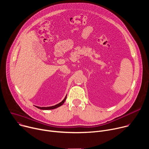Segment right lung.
I'll return each mask as SVG.
<instances>
[{"instance_id":"right-lung-1","label":"right lung","mask_w":149,"mask_h":149,"mask_svg":"<svg viewBox=\"0 0 149 149\" xmlns=\"http://www.w3.org/2000/svg\"><path fill=\"white\" fill-rule=\"evenodd\" d=\"M66 96H67V95H66ZM66 96H65V97L64 98V99H63L61 102H60L59 103H58V104H56V105H55V106H49V107H40V106H36V107H37L38 109H42V110H50V109H56V108H57V107H58L62 106V105L64 103V102H65V100H66Z\"/></svg>"}]
</instances>
